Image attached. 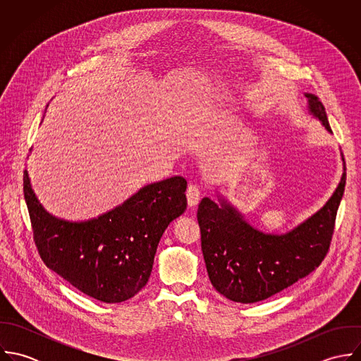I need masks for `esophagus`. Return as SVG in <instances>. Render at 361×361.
Instances as JSON below:
<instances>
[{
	"label": "esophagus",
	"instance_id": "34e87169",
	"mask_svg": "<svg viewBox=\"0 0 361 361\" xmlns=\"http://www.w3.org/2000/svg\"><path fill=\"white\" fill-rule=\"evenodd\" d=\"M200 197H202L200 190L196 186H190L189 190H188V202H189V204L190 206H196L200 202Z\"/></svg>",
	"mask_w": 361,
	"mask_h": 361
}]
</instances>
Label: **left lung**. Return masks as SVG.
Returning <instances> with one entry per match:
<instances>
[{
  "instance_id": "8db88e82",
  "label": "left lung",
  "mask_w": 361,
  "mask_h": 361,
  "mask_svg": "<svg viewBox=\"0 0 361 361\" xmlns=\"http://www.w3.org/2000/svg\"><path fill=\"white\" fill-rule=\"evenodd\" d=\"M306 97L310 114L331 132L324 104ZM345 185L346 171L326 204L286 235L262 233L233 208L204 197L197 221L212 286L229 300L256 303L307 276L329 250Z\"/></svg>"
}]
</instances>
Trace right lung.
Masks as SVG:
<instances>
[{"label": "right lung", "mask_w": 361, "mask_h": 361, "mask_svg": "<svg viewBox=\"0 0 361 361\" xmlns=\"http://www.w3.org/2000/svg\"><path fill=\"white\" fill-rule=\"evenodd\" d=\"M188 182L173 176L140 189L123 204L85 222L58 219L36 197L27 171L23 195L33 239L44 264L104 303H121L147 283L168 225L186 206Z\"/></svg>", "instance_id": "add662e5"}]
</instances>
